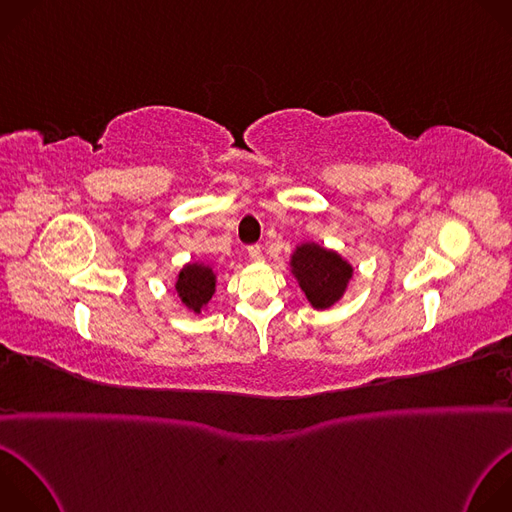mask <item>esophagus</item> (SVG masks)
Wrapping results in <instances>:
<instances>
[{
  "label": "esophagus",
  "mask_w": 512,
  "mask_h": 512,
  "mask_svg": "<svg viewBox=\"0 0 512 512\" xmlns=\"http://www.w3.org/2000/svg\"><path fill=\"white\" fill-rule=\"evenodd\" d=\"M247 251H249V257H251L253 261H261V259H263V251H261L259 245H251Z\"/></svg>",
  "instance_id": "obj_1"
}]
</instances>
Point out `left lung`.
<instances>
[{
    "instance_id": "8db88e82",
    "label": "left lung",
    "mask_w": 512,
    "mask_h": 512,
    "mask_svg": "<svg viewBox=\"0 0 512 512\" xmlns=\"http://www.w3.org/2000/svg\"><path fill=\"white\" fill-rule=\"evenodd\" d=\"M291 267L299 287L315 309L331 307L344 295L352 279V267L342 257L315 243L297 247Z\"/></svg>"
}]
</instances>
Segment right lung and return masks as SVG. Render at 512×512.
Masks as SVG:
<instances>
[{"instance_id":"right-lung-1","label":"right lung","mask_w":512,"mask_h":512,"mask_svg":"<svg viewBox=\"0 0 512 512\" xmlns=\"http://www.w3.org/2000/svg\"><path fill=\"white\" fill-rule=\"evenodd\" d=\"M177 293L181 295L183 303L193 309L195 313L201 311L205 303L215 293V273L211 267H203L199 263L187 265L177 279Z\"/></svg>"}]
</instances>
